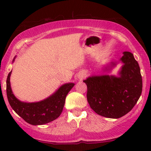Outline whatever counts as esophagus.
Returning a JSON list of instances; mask_svg holds the SVG:
<instances>
[{
	"label": "esophagus",
	"instance_id": "1",
	"mask_svg": "<svg viewBox=\"0 0 151 151\" xmlns=\"http://www.w3.org/2000/svg\"><path fill=\"white\" fill-rule=\"evenodd\" d=\"M85 77V74L84 73H80V74H78V77L80 79V80H83Z\"/></svg>",
	"mask_w": 151,
	"mask_h": 151
}]
</instances>
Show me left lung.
I'll use <instances>...</instances> for the list:
<instances>
[{
    "mask_svg": "<svg viewBox=\"0 0 151 151\" xmlns=\"http://www.w3.org/2000/svg\"><path fill=\"white\" fill-rule=\"evenodd\" d=\"M120 77L103 75L88 77L87 99L91 109L101 116L119 118L130 112L142 91L140 68L132 53L124 52Z\"/></svg>",
    "mask_w": 151,
    "mask_h": 151,
    "instance_id": "left-lung-1",
    "label": "left lung"
}]
</instances>
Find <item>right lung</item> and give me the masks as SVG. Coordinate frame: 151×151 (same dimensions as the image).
<instances>
[{
    "label": "right lung",
    "instance_id": "1",
    "mask_svg": "<svg viewBox=\"0 0 151 151\" xmlns=\"http://www.w3.org/2000/svg\"><path fill=\"white\" fill-rule=\"evenodd\" d=\"M6 79V94L10 106L18 115L31 125H43L58 118L63 111L66 95L74 87V83L62 85L53 95L44 101L25 103L14 96L10 86V75Z\"/></svg>",
    "mask_w": 151,
    "mask_h": 151
}]
</instances>
